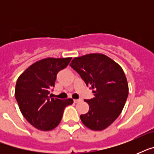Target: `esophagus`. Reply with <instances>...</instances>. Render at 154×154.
<instances>
[{"label":"esophagus","instance_id":"esophagus-1","mask_svg":"<svg viewBox=\"0 0 154 154\" xmlns=\"http://www.w3.org/2000/svg\"><path fill=\"white\" fill-rule=\"evenodd\" d=\"M81 101H82V99H75V100H73L74 103H78V102H80Z\"/></svg>","mask_w":154,"mask_h":154}]
</instances>
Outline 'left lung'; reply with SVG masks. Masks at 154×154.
Returning a JSON list of instances; mask_svg holds the SVG:
<instances>
[{"instance_id":"8db88e82","label":"left lung","mask_w":154,"mask_h":154,"mask_svg":"<svg viewBox=\"0 0 154 154\" xmlns=\"http://www.w3.org/2000/svg\"><path fill=\"white\" fill-rule=\"evenodd\" d=\"M70 66L91 86L94 97L85 100L89 112L80 116L82 123L94 131L109 127L121 114L129 94L125 72L117 62L102 53L75 57Z\"/></svg>"}]
</instances>
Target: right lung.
Listing matches in <instances>:
<instances>
[{"label": "right lung", "instance_id": "add662e5", "mask_svg": "<svg viewBox=\"0 0 154 154\" xmlns=\"http://www.w3.org/2000/svg\"><path fill=\"white\" fill-rule=\"evenodd\" d=\"M72 57H48L33 63L17 81L15 97L25 118L32 126L49 131L60 124L63 112L72 105L71 98L60 100L49 96L57 74L67 67Z\"/></svg>", "mask_w": 154, "mask_h": 154}]
</instances>
